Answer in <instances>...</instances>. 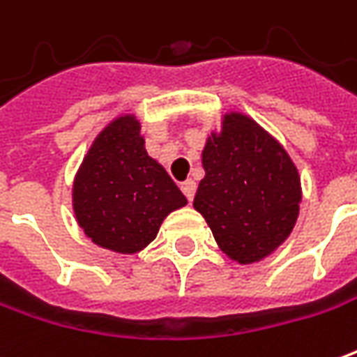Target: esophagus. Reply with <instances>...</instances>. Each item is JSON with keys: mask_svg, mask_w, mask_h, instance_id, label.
<instances>
[{"mask_svg": "<svg viewBox=\"0 0 357 357\" xmlns=\"http://www.w3.org/2000/svg\"><path fill=\"white\" fill-rule=\"evenodd\" d=\"M181 191H183V195L187 197V201H193V197H195L197 191V183L193 179H187L181 183Z\"/></svg>", "mask_w": 357, "mask_h": 357, "instance_id": "esophagus-1", "label": "esophagus"}]
</instances>
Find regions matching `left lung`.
Wrapping results in <instances>:
<instances>
[{
	"label": "left lung",
	"mask_w": 357,
	"mask_h": 357,
	"mask_svg": "<svg viewBox=\"0 0 357 357\" xmlns=\"http://www.w3.org/2000/svg\"><path fill=\"white\" fill-rule=\"evenodd\" d=\"M204 178L195 211L218 248L249 265L263 261L290 236L300 214L301 183L290 154L255 119L230 112L203 149Z\"/></svg>",
	"instance_id": "8db88e82"
}]
</instances>
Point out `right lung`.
<instances>
[{
    "label": "right lung",
    "mask_w": 357,
    "mask_h": 357,
    "mask_svg": "<svg viewBox=\"0 0 357 357\" xmlns=\"http://www.w3.org/2000/svg\"><path fill=\"white\" fill-rule=\"evenodd\" d=\"M185 204L168 172L146 153L133 114L102 129L73 181L75 218L86 238L123 255L146 248L164 218Z\"/></svg>",
    "instance_id": "obj_1"
}]
</instances>
